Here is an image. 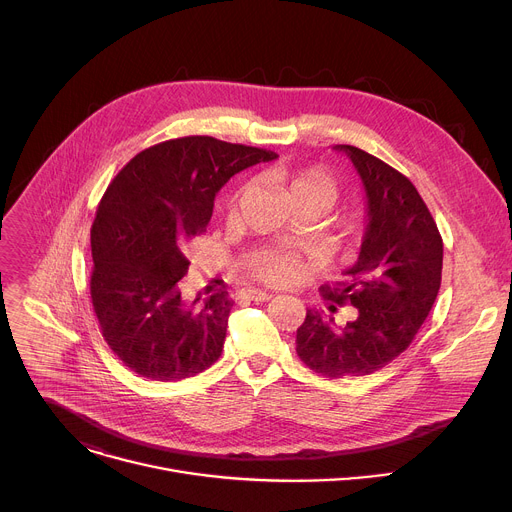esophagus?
<instances>
[{"label": "esophagus", "mask_w": 512, "mask_h": 512, "mask_svg": "<svg viewBox=\"0 0 512 512\" xmlns=\"http://www.w3.org/2000/svg\"><path fill=\"white\" fill-rule=\"evenodd\" d=\"M241 296H245V298H249L253 302H267V300L273 298L271 294H267V291H261V289H243Z\"/></svg>", "instance_id": "obj_1"}]
</instances>
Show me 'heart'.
Wrapping results in <instances>:
<instances>
[{"label": "heart", "instance_id": "1", "mask_svg": "<svg viewBox=\"0 0 512 512\" xmlns=\"http://www.w3.org/2000/svg\"><path fill=\"white\" fill-rule=\"evenodd\" d=\"M263 180L279 188L289 202L294 204L296 210H312L316 214H324L330 210L340 198V182L326 172L324 168H287V166H273L263 172ZM249 192V184H241L229 198V214L235 216L243 198ZM360 231V221L352 218L346 225V237H352ZM243 269L267 283V285H287L296 279L298 273V259L277 247H259L249 251L243 257Z\"/></svg>", "mask_w": 512, "mask_h": 512}]
</instances>
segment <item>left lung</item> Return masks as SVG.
<instances>
[{"label":"left lung","instance_id":"8db88e82","mask_svg":"<svg viewBox=\"0 0 512 512\" xmlns=\"http://www.w3.org/2000/svg\"><path fill=\"white\" fill-rule=\"evenodd\" d=\"M336 150L362 178L369 225L356 263L322 291L332 312L350 304L356 318L336 328L334 318L308 310L296 334L302 362L330 379L371 375L413 342L440 291L444 263L442 235L411 180L354 145Z\"/></svg>","mask_w":512,"mask_h":512}]
</instances>
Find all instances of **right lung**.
<instances>
[{
  "mask_svg": "<svg viewBox=\"0 0 512 512\" xmlns=\"http://www.w3.org/2000/svg\"><path fill=\"white\" fill-rule=\"evenodd\" d=\"M275 158L188 135L139 152L107 186L91 229V302L105 342L139 377L188 379L221 356L233 300L227 291L184 300L188 243L231 176Z\"/></svg>",
  "mask_w": 512,
  "mask_h": 512,
  "instance_id": "1",
  "label": "right lung"
}]
</instances>
